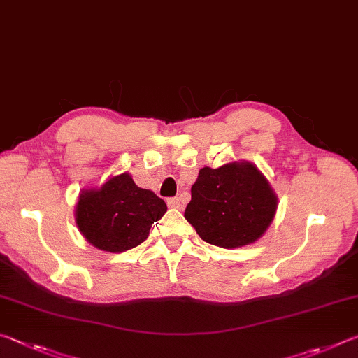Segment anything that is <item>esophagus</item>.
Instances as JSON below:
<instances>
[{"instance_id":"esophagus-1","label":"esophagus","mask_w":358,"mask_h":358,"mask_svg":"<svg viewBox=\"0 0 358 358\" xmlns=\"http://www.w3.org/2000/svg\"><path fill=\"white\" fill-rule=\"evenodd\" d=\"M166 203H168L169 208H173V209H180V208H182V203H180V198H178V196L168 198Z\"/></svg>"}]
</instances>
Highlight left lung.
<instances>
[{
  "label": "left lung",
  "mask_w": 358,
  "mask_h": 358,
  "mask_svg": "<svg viewBox=\"0 0 358 358\" xmlns=\"http://www.w3.org/2000/svg\"><path fill=\"white\" fill-rule=\"evenodd\" d=\"M277 210V196L252 163L199 169L184 217L204 242L243 247L266 233Z\"/></svg>",
  "instance_id": "left-lung-1"
}]
</instances>
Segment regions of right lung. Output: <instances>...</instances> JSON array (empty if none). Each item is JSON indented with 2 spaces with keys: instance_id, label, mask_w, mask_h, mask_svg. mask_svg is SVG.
Here are the masks:
<instances>
[{
  "instance_id": "add662e5",
  "label": "right lung",
  "mask_w": 358,
  "mask_h": 358,
  "mask_svg": "<svg viewBox=\"0 0 358 358\" xmlns=\"http://www.w3.org/2000/svg\"><path fill=\"white\" fill-rule=\"evenodd\" d=\"M166 204L154 192L140 189L127 173L106 180L99 190H85L75 218L86 241L103 252L122 253L148 239Z\"/></svg>"
}]
</instances>
